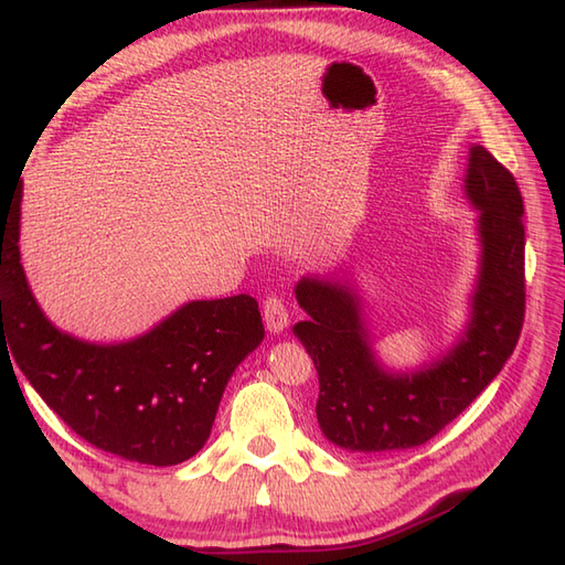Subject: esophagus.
I'll return each mask as SVG.
<instances>
[{"label":"esophagus","instance_id":"34e87169","mask_svg":"<svg viewBox=\"0 0 565 565\" xmlns=\"http://www.w3.org/2000/svg\"><path fill=\"white\" fill-rule=\"evenodd\" d=\"M263 320H265V327L274 331V334L286 329L288 310H286V302L279 296H267L263 300Z\"/></svg>","mask_w":565,"mask_h":565}]
</instances>
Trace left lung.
<instances>
[{
  "label": "left lung",
  "mask_w": 565,
  "mask_h": 565,
  "mask_svg": "<svg viewBox=\"0 0 565 565\" xmlns=\"http://www.w3.org/2000/svg\"><path fill=\"white\" fill-rule=\"evenodd\" d=\"M466 193L480 210L482 269L472 320L456 349L429 370L386 374L374 363L358 298L345 286L302 279L294 327L320 377L317 423L353 454H392L429 441L501 372L525 320L523 195L513 173L482 145L470 148Z\"/></svg>",
  "instance_id": "8db88e82"
}]
</instances>
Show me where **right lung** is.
Returning <instances> with one entry per match:
<instances>
[{
    "mask_svg": "<svg viewBox=\"0 0 565 565\" xmlns=\"http://www.w3.org/2000/svg\"><path fill=\"white\" fill-rule=\"evenodd\" d=\"M19 220L21 191L0 205V353L11 351L42 401L103 451L148 466L195 456L231 374L265 339L257 300H193L136 341H78L45 320L28 288Z\"/></svg>",
    "mask_w": 565,
    "mask_h": 565,
    "instance_id": "right-lung-1",
    "label": "right lung"
}]
</instances>
